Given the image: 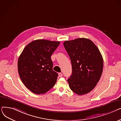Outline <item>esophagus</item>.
<instances>
[{
	"label": "esophagus",
	"mask_w": 121,
	"mask_h": 121,
	"mask_svg": "<svg viewBox=\"0 0 121 121\" xmlns=\"http://www.w3.org/2000/svg\"><path fill=\"white\" fill-rule=\"evenodd\" d=\"M58 76L59 77H62V76H63V74H62V73H58Z\"/></svg>",
	"instance_id": "obj_1"
}]
</instances>
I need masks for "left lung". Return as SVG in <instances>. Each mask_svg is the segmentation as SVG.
Listing matches in <instances>:
<instances>
[{
	"label": "left lung",
	"instance_id": "1",
	"mask_svg": "<svg viewBox=\"0 0 121 121\" xmlns=\"http://www.w3.org/2000/svg\"><path fill=\"white\" fill-rule=\"evenodd\" d=\"M63 44L72 65V74L68 79L69 88L79 96L89 93L103 73L104 60L99 48L86 38L66 41Z\"/></svg>",
	"mask_w": 121,
	"mask_h": 121
}]
</instances>
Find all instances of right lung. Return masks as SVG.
<instances>
[{
    "label": "right lung",
    "mask_w": 121,
    "mask_h": 121,
    "mask_svg": "<svg viewBox=\"0 0 121 121\" xmlns=\"http://www.w3.org/2000/svg\"><path fill=\"white\" fill-rule=\"evenodd\" d=\"M59 41H33L24 48L17 62L18 72L24 85L32 93L43 94L56 82L58 73L53 71L51 56Z\"/></svg>",
    "instance_id": "obj_1"
}]
</instances>
